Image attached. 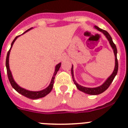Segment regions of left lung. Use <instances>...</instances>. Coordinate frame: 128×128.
Returning a JSON list of instances; mask_svg holds the SVG:
<instances>
[{
	"label": "left lung",
	"instance_id": "1",
	"mask_svg": "<svg viewBox=\"0 0 128 128\" xmlns=\"http://www.w3.org/2000/svg\"><path fill=\"white\" fill-rule=\"evenodd\" d=\"M94 28L96 29L97 30L100 31V32H102L106 38L108 39V40L110 42V44L111 45V46L112 47L113 50V52H114V58H115V65H114V70H113V73L110 75V76L108 78V79L105 81L104 83L102 85L98 86L96 87H94V88H90V87H84V86H82L78 84L76 82V80H74V71H73V65H72V68H71V74H72V77L73 82L74 83V84L76 85V87L78 88V90H80L82 92H84L86 94H90V95H97V94H99L102 93L103 92H104L105 90H107L108 88L110 87V86L111 85V84L112 83V82L114 80V77L116 76V74H117L118 72V60H117V56H116V54H117V49H116V45L114 44V43L113 42V40H112V38H111V36L109 34V33L106 30H104L101 28H98L96 26H94Z\"/></svg>",
	"mask_w": 128,
	"mask_h": 128
}]
</instances>
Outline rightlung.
Wrapping results in <instances>:
<instances>
[{
    "instance_id": "1",
    "label": "right lung",
    "mask_w": 128,
    "mask_h": 128,
    "mask_svg": "<svg viewBox=\"0 0 128 128\" xmlns=\"http://www.w3.org/2000/svg\"><path fill=\"white\" fill-rule=\"evenodd\" d=\"M32 29V28H30V29H28L26 31L24 32L22 34H25L26 32H28L30 30ZM20 36H17L15 39H14V41L13 42H12V44H11V47L10 49L9 50V51L8 52L7 54V56H6V69H7V74H8V79H9L11 85H12V87L15 89L17 92H18V93H20V94L24 96L27 97L28 98H30V99H33V100H36V99H38V98H42V97H44L45 96H46L48 94H49L50 92V91L52 90V88H53V85H54V79H55V76L56 75L57 72L59 70L60 68V66H61V64L62 63H58V65H56L55 67V70H54V72L53 76L52 78V80H51L50 84L48 86L46 89H43V90H39V91H31V90H26V89H24V88H22L21 87L18 86V84L17 83L15 82V80H14V78H13V76H12V72H11L10 69V66H9V57H10V51L11 49L12 48V46L14 44V42L15 41V40L17 39L18 37H19Z\"/></svg>"
}]
</instances>
